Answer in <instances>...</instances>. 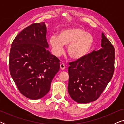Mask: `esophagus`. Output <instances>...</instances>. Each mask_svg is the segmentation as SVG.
Returning <instances> with one entry per match:
<instances>
[{
    "mask_svg": "<svg viewBox=\"0 0 124 124\" xmlns=\"http://www.w3.org/2000/svg\"><path fill=\"white\" fill-rule=\"evenodd\" d=\"M60 69H62V70H64V69H65V64H63V63L61 64L60 65Z\"/></svg>",
    "mask_w": 124,
    "mask_h": 124,
    "instance_id": "34e87169",
    "label": "esophagus"
}]
</instances>
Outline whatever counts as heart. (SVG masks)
<instances>
[{
	"instance_id": "1",
	"label": "heart",
	"mask_w": 124,
	"mask_h": 124,
	"mask_svg": "<svg viewBox=\"0 0 124 124\" xmlns=\"http://www.w3.org/2000/svg\"><path fill=\"white\" fill-rule=\"evenodd\" d=\"M48 43L53 54L60 56L64 51V45L67 46V52L71 58L79 60L87 56L94 43L91 34L79 28H68L60 30L58 36L52 35Z\"/></svg>"
}]
</instances>
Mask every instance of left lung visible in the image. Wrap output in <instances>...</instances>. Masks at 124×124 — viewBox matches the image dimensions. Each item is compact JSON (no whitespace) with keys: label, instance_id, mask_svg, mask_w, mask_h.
<instances>
[{"label":"left lung","instance_id":"8db88e82","mask_svg":"<svg viewBox=\"0 0 124 124\" xmlns=\"http://www.w3.org/2000/svg\"><path fill=\"white\" fill-rule=\"evenodd\" d=\"M101 38L99 50L69 63L68 91L72 99L78 103L96 101L113 75L115 48L103 33Z\"/></svg>","mask_w":124,"mask_h":124}]
</instances>
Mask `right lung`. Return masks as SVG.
Instances as JSON below:
<instances>
[{
  "label": "right lung",
  "instance_id": "add662e5",
  "mask_svg": "<svg viewBox=\"0 0 124 124\" xmlns=\"http://www.w3.org/2000/svg\"><path fill=\"white\" fill-rule=\"evenodd\" d=\"M45 22L23 29L13 40L9 54V70L20 92L30 99H39L50 90L60 69V60L47 50Z\"/></svg>",
  "mask_w": 124,
  "mask_h": 124
}]
</instances>
